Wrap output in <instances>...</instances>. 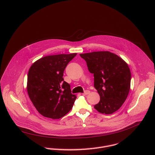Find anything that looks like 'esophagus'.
I'll return each mask as SVG.
<instances>
[{"label": "esophagus", "mask_w": 155, "mask_h": 155, "mask_svg": "<svg viewBox=\"0 0 155 155\" xmlns=\"http://www.w3.org/2000/svg\"><path fill=\"white\" fill-rule=\"evenodd\" d=\"M90 91L89 90H86V91H85L83 93V95H87V94H90Z\"/></svg>", "instance_id": "esophagus-1"}]
</instances>
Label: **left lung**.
<instances>
[{
	"label": "left lung",
	"instance_id": "1",
	"mask_svg": "<svg viewBox=\"0 0 155 155\" xmlns=\"http://www.w3.org/2000/svg\"><path fill=\"white\" fill-rule=\"evenodd\" d=\"M94 74L100 101L94 107L102 114H112L122 106L130 90L131 74L127 64L110 51L80 54Z\"/></svg>",
	"mask_w": 155,
	"mask_h": 155
}]
</instances>
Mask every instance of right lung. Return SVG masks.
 <instances>
[{
  "label": "right lung",
  "mask_w": 155,
  "mask_h": 155,
  "mask_svg": "<svg viewBox=\"0 0 155 155\" xmlns=\"http://www.w3.org/2000/svg\"><path fill=\"white\" fill-rule=\"evenodd\" d=\"M77 54L47 56L31 66L27 91L34 106L42 116L59 119L72 109L77 97L71 93L69 84L62 77L68 64Z\"/></svg>",
  "instance_id": "obj_1"
}]
</instances>
